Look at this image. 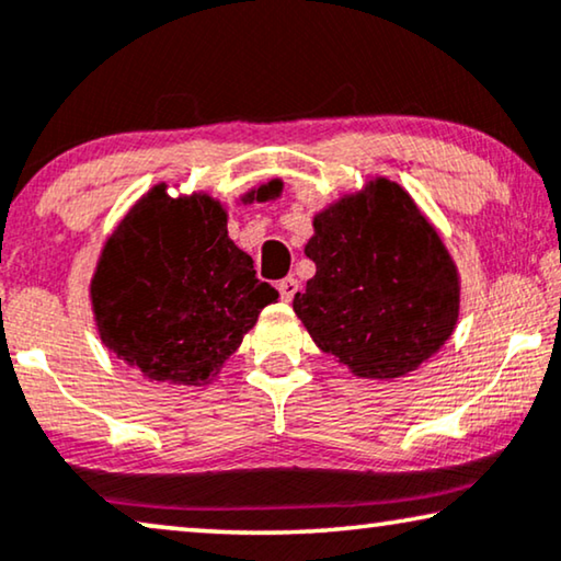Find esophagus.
<instances>
[{
    "instance_id": "34e87169",
    "label": "esophagus",
    "mask_w": 561,
    "mask_h": 561,
    "mask_svg": "<svg viewBox=\"0 0 561 561\" xmlns=\"http://www.w3.org/2000/svg\"><path fill=\"white\" fill-rule=\"evenodd\" d=\"M278 294L283 300H294V296L298 294V280L296 278H283L278 283Z\"/></svg>"
}]
</instances>
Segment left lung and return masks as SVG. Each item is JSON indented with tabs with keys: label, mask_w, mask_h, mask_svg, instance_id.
I'll return each instance as SVG.
<instances>
[{
	"label": "left lung",
	"mask_w": 561,
	"mask_h": 561,
	"mask_svg": "<svg viewBox=\"0 0 561 561\" xmlns=\"http://www.w3.org/2000/svg\"><path fill=\"white\" fill-rule=\"evenodd\" d=\"M316 275L294 311L354 375L394 379L433 356L458 319V275L410 194L377 180L313 220Z\"/></svg>",
	"instance_id": "obj_1"
}]
</instances>
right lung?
Segmentation results:
<instances>
[{
  "label": "right lung",
  "instance_id": "add662e5",
  "mask_svg": "<svg viewBox=\"0 0 561 561\" xmlns=\"http://www.w3.org/2000/svg\"><path fill=\"white\" fill-rule=\"evenodd\" d=\"M280 182L257 190V199ZM103 344L149 381L202 385L278 298L253 257L227 238L209 197L172 199L157 186L105 242L93 286Z\"/></svg>",
  "mask_w": 561,
  "mask_h": 561
}]
</instances>
